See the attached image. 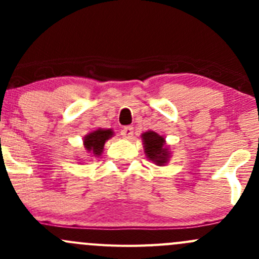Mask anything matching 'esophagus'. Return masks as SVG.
Returning <instances> with one entry per match:
<instances>
[{
	"instance_id": "34e87169",
	"label": "esophagus",
	"mask_w": 259,
	"mask_h": 259,
	"mask_svg": "<svg viewBox=\"0 0 259 259\" xmlns=\"http://www.w3.org/2000/svg\"><path fill=\"white\" fill-rule=\"evenodd\" d=\"M133 135H134V127L126 126L121 130V137L125 139H132Z\"/></svg>"
}]
</instances>
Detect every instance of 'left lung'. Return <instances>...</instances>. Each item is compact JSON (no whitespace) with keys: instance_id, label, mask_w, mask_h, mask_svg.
<instances>
[{"instance_id":"obj_1","label":"left lung","mask_w":259,"mask_h":259,"mask_svg":"<svg viewBox=\"0 0 259 259\" xmlns=\"http://www.w3.org/2000/svg\"><path fill=\"white\" fill-rule=\"evenodd\" d=\"M142 140L144 145V153L149 160L153 161L158 166H164L169 163L171 151L161 135L149 130V132L143 133Z\"/></svg>"}]
</instances>
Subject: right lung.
I'll use <instances>...</instances> for the list:
<instances>
[{"label": "right lung", "instance_id": "1", "mask_svg": "<svg viewBox=\"0 0 259 259\" xmlns=\"http://www.w3.org/2000/svg\"><path fill=\"white\" fill-rule=\"evenodd\" d=\"M114 137L113 129H99L93 130L83 137V148L90 156H100L103 154L104 145L110 138ZM80 160V159H79Z\"/></svg>", "mask_w": 259, "mask_h": 259}]
</instances>
